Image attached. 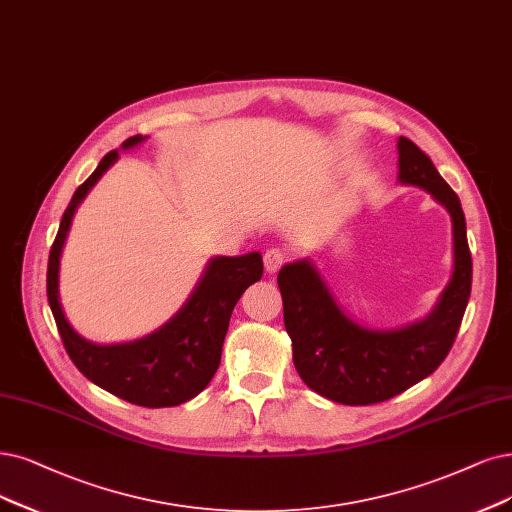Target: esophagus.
Listing matches in <instances>:
<instances>
[{
    "mask_svg": "<svg viewBox=\"0 0 512 512\" xmlns=\"http://www.w3.org/2000/svg\"><path fill=\"white\" fill-rule=\"evenodd\" d=\"M285 259H287V253L278 249V246H272V249H268L266 255H263V263H266L268 272H278L282 268V263H285Z\"/></svg>",
    "mask_w": 512,
    "mask_h": 512,
    "instance_id": "34e87169",
    "label": "esophagus"
}]
</instances>
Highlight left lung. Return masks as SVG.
<instances>
[{"label": "left lung", "mask_w": 512, "mask_h": 512, "mask_svg": "<svg viewBox=\"0 0 512 512\" xmlns=\"http://www.w3.org/2000/svg\"><path fill=\"white\" fill-rule=\"evenodd\" d=\"M399 179L424 187L453 223V276L426 320L401 331H369L337 308L308 261L278 272L295 369L308 388L342 405L388 401L437 371L456 342L470 297L472 257L460 198L407 137L399 139Z\"/></svg>", "instance_id": "left-lung-1"}]
</instances>
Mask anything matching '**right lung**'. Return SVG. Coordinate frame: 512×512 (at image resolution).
<instances>
[{"instance_id":"add662e5","label":"right lung","mask_w":512,"mask_h":512,"mask_svg":"<svg viewBox=\"0 0 512 512\" xmlns=\"http://www.w3.org/2000/svg\"><path fill=\"white\" fill-rule=\"evenodd\" d=\"M141 141V135L130 137L124 141V147ZM116 158L118 151H109L97 170L75 189L67 206L48 257V304L69 358L90 382L132 405L151 409L175 407L194 399L213 380L236 301L246 287L261 278L263 261L259 253L217 257L208 266L192 299L160 331L139 342L118 346L86 342L69 327L59 304V257L75 206Z\"/></svg>"}]
</instances>
